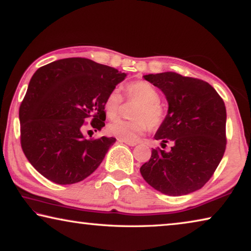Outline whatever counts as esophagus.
Listing matches in <instances>:
<instances>
[{
  "mask_svg": "<svg viewBox=\"0 0 251 251\" xmlns=\"http://www.w3.org/2000/svg\"><path fill=\"white\" fill-rule=\"evenodd\" d=\"M120 142L121 143H125L126 145H128V146H136V145H137V143L133 142V141H124V139H120Z\"/></svg>",
  "mask_w": 251,
  "mask_h": 251,
  "instance_id": "1",
  "label": "esophagus"
}]
</instances>
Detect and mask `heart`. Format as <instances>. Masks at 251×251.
<instances>
[{"label":"heart","instance_id":"obj_1","mask_svg":"<svg viewBox=\"0 0 251 251\" xmlns=\"http://www.w3.org/2000/svg\"><path fill=\"white\" fill-rule=\"evenodd\" d=\"M129 99L139 101L134 113V121L116 120L107 126L108 134L124 141H136L148 129L159 126L164 120V109L159 101V93L146 80H136L126 86ZM122 95L118 90H114L106 97L104 108L107 117L114 118L120 113Z\"/></svg>","mask_w":251,"mask_h":251}]
</instances>
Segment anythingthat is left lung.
Listing matches in <instances>:
<instances>
[{"instance_id":"1","label":"left lung","mask_w":251,"mask_h":251,"mask_svg":"<svg viewBox=\"0 0 251 251\" xmlns=\"http://www.w3.org/2000/svg\"><path fill=\"white\" fill-rule=\"evenodd\" d=\"M164 93L168 103L154 138L171 151L152 150L141 167L144 179L168 196L201 189L210 179L226 150V107L211 85L174 72L144 75ZM164 148V147H163Z\"/></svg>"}]
</instances>
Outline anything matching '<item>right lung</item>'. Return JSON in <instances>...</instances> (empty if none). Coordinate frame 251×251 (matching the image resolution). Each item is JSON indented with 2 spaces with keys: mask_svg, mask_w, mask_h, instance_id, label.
I'll return each mask as SVG.
<instances>
[{
  "mask_svg": "<svg viewBox=\"0 0 251 251\" xmlns=\"http://www.w3.org/2000/svg\"><path fill=\"white\" fill-rule=\"evenodd\" d=\"M127 74L82 57L42 66L29 80L20 107L21 145L32 166L59 185L82 181L94 173L116 142L86 139L83 126H105L106 97Z\"/></svg>",
  "mask_w": 251,
  "mask_h": 251,
  "instance_id": "1",
  "label": "right lung"
}]
</instances>
